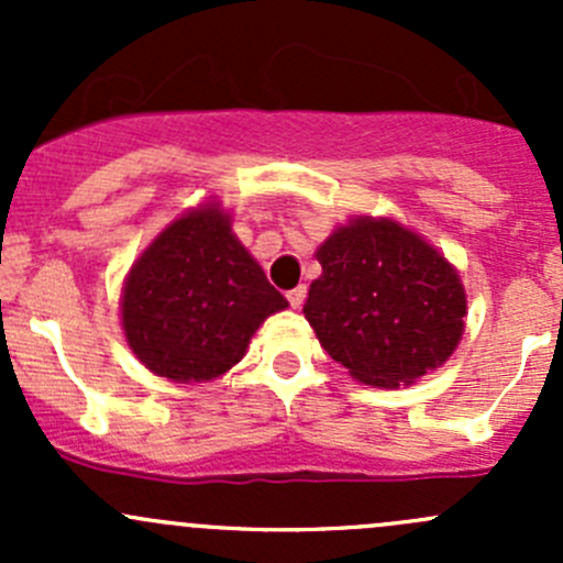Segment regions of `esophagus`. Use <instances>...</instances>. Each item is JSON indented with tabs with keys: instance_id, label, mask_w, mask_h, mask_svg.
Masks as SVG:
<instances>
[{
	"instance_id": "1",
	"label": "esophagus",
	"mask_w": 563,
	"mask_h": 563,
	"mask_svg": "<svg viewBox=\"0 0 563 563\" xmlns=\"http://www.w3.org/2000/svg\"><path fill=\"white\" fill-rule=\"evenodd\" d=\"M286 297H288V305H291L294 310H299L305 305V297H308V288L299 286V288H294V291H288Z\"/></svg>"
}]
</instances>
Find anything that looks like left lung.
Masks as SVG:
<instances>
[{"label":"left lung","mask_w":563,"mask_h":563,"mask_svg":"<svg viewBox=\"0 0 563 563\" xmlns=\"http://www.w3.org/2000/svg\"><path fill=\"white\" fill-rule=\"evenodd\" d=\"M321 277L302 313L356 382L408 387L444 365L465 329L455 266L389 218H354L316 250Z\"/></svg>","instance_id":"obj_1"}]
</instances>
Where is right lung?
<instances>
[{
	"instance_id": "add662e5",
	"label": "right lung",
	"mask_w": 563,
	"mask_h": 563,
	"mask_svg": "<svg viewBox=\"0 0 563 563\" xmlns=\"http://www.w3.org/2000/svg\"><path fill=\"white\" fill-rule=\"evenodd\" d=\"M288 302L231 231L220 203L187 209L139 255L122 288L133 354L176 384L212 382L245 356L255 329Z\"/></svg>"
}]
</instances>
